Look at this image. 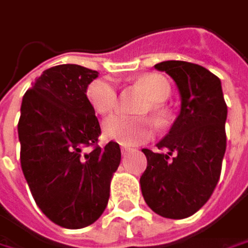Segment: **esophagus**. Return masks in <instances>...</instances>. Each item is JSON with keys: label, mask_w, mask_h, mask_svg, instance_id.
<instances>
[{"label": "esophagus", "mask_w": 248, "mask_h": 248, "mask_svg": "<svg viewBox=\"0 0 248 248\" xmlns=\"http://www.w3.org/2000/svg\"><path fill=\"white\" fill-rule=\"evenodd\" d=\"M130 151H133V148H130V147H122L121 148V153H122V156H126Z\"/></svg>", "instance_id": "34e87169"}]
</instances>
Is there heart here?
I'll return each mask as SVG.
<instances>
[{
    "mask_svg": "<svg viewBox=\"0 0 248 248\" xmlns=\"http://www.w3.org/2000/svg\"><path fill=\"white\" fill-rule=\"evenodd\" d=\"M137 84L144 90L153 104V109H158L156 104L164 103L170 94V86L159 75H144L137 79ZM87 98L93 108L101 115L112 112L118 104V90L111 79H95L87 87ZM103 133L105 139L122 145L144 143L154 135V124L148 119H133L124 115H113L104 121Z\"/></svg>",
    "mask_w": 248,
    "mask_h": 248,
    "instance_id": "b5f03b06",
    "label": "heart"
}]
</instances>
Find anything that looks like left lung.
Listing matches in <instances>:
<instances>
[{
    "label": "left lung",
    "instance_id": "1",
    "mask_svg": "<svg viewBox=\"0 0 248 248\" xmlns=\"http://www.w3.org/2000/svg\"><path fill=\"white\" fill-rule=\"evenodd\" d=\"M178 86L180 111L158 150L144 148L147 168L140 187L155 214L183 219L210 200L221 176L226 150L228 107L222 84L210 70L185 61H164L154 66Z\"/></svg>",
    "mask_w": 248,
    "mask_h": 248
}]
</instances>
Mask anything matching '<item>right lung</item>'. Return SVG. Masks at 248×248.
<instances>
[{"label":"right lung","instance_id":"obj_1","mask_svg":"<svg viewBox=\"0 0 248 248\" xmlns=\"http://www.w3.org/2000/svg\"><path fill=\"white\" fill-rule=\"evenodd\" d=\"M98 72L80 65L44 70L22 100L17 135L20 165L38 208L62 228L80 229L107 208L109 183L121 164V148L97 143L101 129L87 98Z\"/></svg>","mask_w":248,"mask_h":248}]
</instances>
